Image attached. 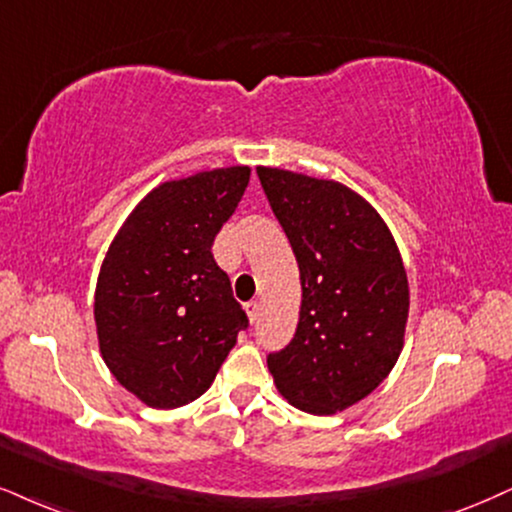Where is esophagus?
I'll list each match as a JSON object with an SVG mask.
<instances>
[{"label":"esophagus","mask_w":512,"mask_h":512,"mask_svg":"<svg viewBox=\"0 0 512 512\" xmlns=\"http://www.w3.org/2000/svg\"><path fill=\"white\" fill-rule=\"evenodd\" d=\"M258 313H261V306H258L256 301H249V304H246V315H249L251 325H254L258 320Z\"/></svg>","instance_id":"esophagus-1"}]
</instances>
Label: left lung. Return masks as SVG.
Segmentation results:
<instances>
[{
  "mask_svg": "<svg viewBox=\"0 0 512 512\" xmlns=\"http://www.w3.org/2000/svg\"><path fill=\"white\" fill-rule=\"evenodd\" d=\"M301 277L294 339L268 356L275 387L299 410L334 415L399 361L408 277L380 213L342 182L256 168Z\"/></svg>",
  "mask_w": 512,
  "mask_h": 512,
  "instance_id": "obj_1",
  "label": "left lung"
}]
</instances>
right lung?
Segmentation results:
<instances>
[{"mask_svg": "<svg viewBox=\"0 0 512 512\" xmlns=\"http://www.w3.org/2000/svg\"><path fill=\"white\" fill-rule=\"evenodd\" d=\"M249 175V166H230L163 182L106 251L94 292L99 351L113 377L151 408L199 399L249 327L211 254Z\"/></svg>", "mask_w": 512, "mask_h": 512, "instance_id": "1", "label": "right lung"}]
</instances>
